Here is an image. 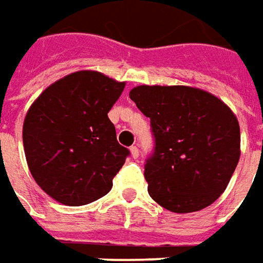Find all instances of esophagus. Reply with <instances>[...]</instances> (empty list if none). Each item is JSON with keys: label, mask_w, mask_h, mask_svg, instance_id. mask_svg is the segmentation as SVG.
Returning <instances> with one entry per match:
<instances>
[{"label": "esophagus", "mask_w": 263, "mask_h": 263, "mask_svg": "<svg viewBox=\"0 0 263 263\" xmlns=\"http://www.w3.org/2000/svg\"><path fill=\"white\" fill-rule=\"evenodd\" d=\"M131 156H132V159H137V157L140 156V149H138L137 145H132L131 147Z\"/></svg>", "instance_id": "1"}]
</instances>
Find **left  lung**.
Segmentation results:
<instances>
[{
  "instance_id": "8db88e82",
  "label": "left lung",
  "mask_w": 263,
  "mask_h": 263,
  "mask_svg": "<svg viewBox=\"0 0 263 263\" xmlns=\"http://www.w3.org/2000/svg\"><path fill=\"white\" fill-rule=\"evenodd\" d=\"M129 97L149 118L154 137L144 166L149 196L180 214L218 199L240 159V126L230 107L186 86H138Z\"/></svg>"
}]
</instances>
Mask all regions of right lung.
Listing matches in <instances>:
<instances>
[{"label": "right lung", "instance_id": "1", "mask_svg": "<svg viewBox=\"0 0 263 263\" xmlns=\"http://www.w3.org/2000/svg\"><path fill=\"white\" fill-rule=\"evenodd\" d=\"M123 88L125 83L100 72L78 71L48 87L30 106L24 154L33 179L55 201L80 206L112 189L129 156L107 118Z\"/></svg>", "mask_w": 263, "mask_h": 263}]
</instances>
